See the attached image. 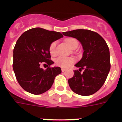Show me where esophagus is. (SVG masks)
Returning a JSON list of instances; mask_svg holds the SVG:
<instances>
[{"label":"esophagus","mask_w":122,"mask_h":122,"mask_svg":"<svg viewBox=\"0 0 122 122\" xmlns=\"http://www.w3.org/2000/svg\"><path fill=\"white\" fill-rule=\"evenodd\" d=\"M61 70H62V72H64L66 70H65V69H64V68H62V69H61Z\"/></svg>","instance_id":"1"}]
</instances>
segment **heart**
<instances>
[{
  "mask_svg": "<svg viewBox=\"0 0 122 122\" xmlns=\"http://www.w3.org/2000/svg\"><path fill=\"white\" fill-rule=\"evenodd\" d=\"M65 43L70 48L73 49L78 45L77 40L74 38H68L65 40ZM56 45H57V42L54 41L51 43V44L49 46V53L52 56H54L56 55ZM75 62H76V60L73 57L59 56L57 58H56V60H55V63H56V65L60 66V67L65 68H68L71 66Z\"/></svg>",
  "mask_w": 122,
  "mask_h": 122,
  "instance_id": "1",
  "label": "heart"
}]
</instances>
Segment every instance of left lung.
Here are the masks:
<instances>
[{
    "label": "left lung",
    "instance_id": "obj_1",
    "mask_svg": "<svg viewBox=\"0 0 122 122\" xmlns=\"http://www.w3.org/2000/svg\"><path fill=\"white\" fill-rule=\"evenodd\" d=\"M63 34L78 40L84 49L82 58L75 65L79 69L74 70V75L68 79L69 86L76 94L91 95L103 86L110 71L108 46L101 35L90 30L77 29Z\"/></svg>",
    "mask_w": 122,
    "mask_h": 122
}]
</instances>
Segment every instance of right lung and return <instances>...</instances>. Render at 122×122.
<instances>
[{
  "instance_id": "obj_1",
  "label": "right lung",
  "mask_w": 122,
  "mask_h": 122,
  "mask_svg": "<svg viewBox=\"0 0 122 122\" xmlns=\"http://www.w3.org/2000/svg\"><path fill=\"white\" fill-rule=\"evenodd\" d=\"M63 36L59 32L37 27L25 31L18 38L13 50V68L24 90L40 95L50 89L62 71L60 67L50 66L54 62L49 48L51 43ZM41 64L48 67L45 71L40 67Z\"/></svg>"
}]
</instances>
